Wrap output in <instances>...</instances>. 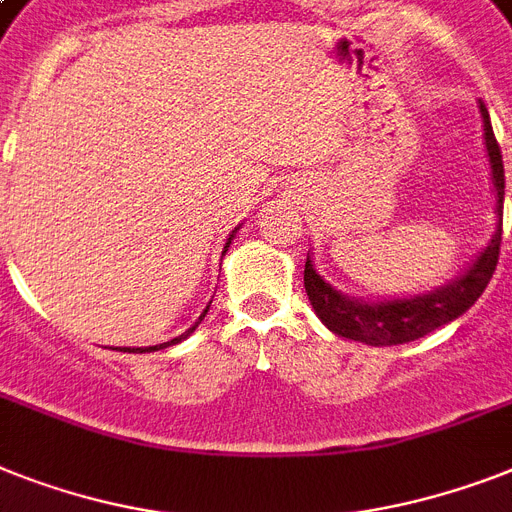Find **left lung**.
I'll return each instance as SVG.
<instances>
[{
	"mask_svg": "<svg viewBox=\"0 0 512 512\" xmlns=\"http://www.w3.org/2000/svg\"><path fill=\"white\" fill-rule=\"evenodd\" d=\"M481 118H484V139L489 162H492L494 189H497V213L502 215V199H505V165H502L500 144L494 139L489 110L481 105ZM502 244V220L494 231L492 242L479 255V260L471 265V270L460 276L458 281L442 286L431 294L415 299H394V302H381V305H365L339 294L331 284L323 281L321 273H315L313 260L307 255L305 263V292L313 302V310L318 313L334 334L355 342L373 344V347H392V344L415 342L421 336L431 334L434 328L455 321L484 294L489 278H492L497 260H500Z\"/></svg>",
	"mask_w": 512,
	"mask_h": 512,
	"instance_id": "left-lung-1",
	"label": "left lung"
}]
</instances>
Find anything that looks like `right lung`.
<instances>
[{"label": "right lung", "mask_w": 512, "mask_h": 512, "mask_svg": "<svg viewBox=\"0 0 512 512\" xmlns=\"http://www.w3.org/2000/svg\"><path fill=\"white\" fill-rule=\"evenodd\" d=\"M231 236H234V234H231ZM228 244H231V239H228ZM228 244H226V247H228ZM207 310H210V305H207ZM207 310H205V313H202V315H199V321H202V318H205V315H207ZM199 321H197V323H194V326H191V328H189V331H186V334L176 336V339H173V342L157 344V347H149V350H162V347H170V344H178V342H181V339H186V336H189V334H191V331H194V328H197V326H199ZM149 350H141V347H139V350H128V352H149ZM123 352H126V350H123Z\"/></svg>", "instance_id": "right-lung-1"}]
</instances>
